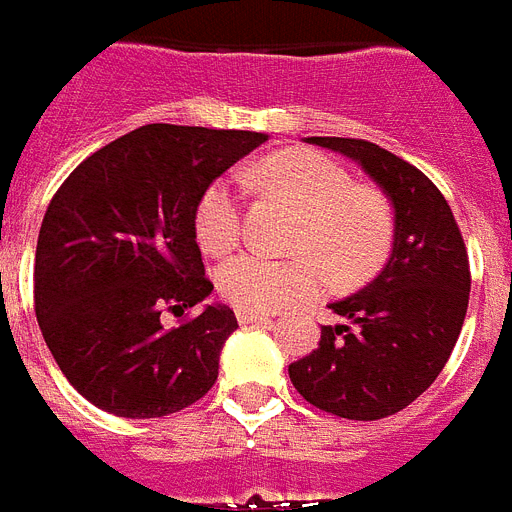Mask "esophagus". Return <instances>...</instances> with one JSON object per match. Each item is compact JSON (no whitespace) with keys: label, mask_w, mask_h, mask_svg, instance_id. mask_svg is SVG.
I'll return each mask as SVG.
<instances>
[{"label":"esophagus","mask_w":512,"mask_h":512,"mask_svg":"<svg viewBox=\"0 0 512 512\" xmlns=\"http://www.w3.org/2000/svg\"><path fill=\"white\" fill-rule=\"evenodd\" d=\"M236 320H239V325H249V322L270 320V315L268 312H255V309H236Z\"/></svg>","instance_id":"1"}]
</instances>
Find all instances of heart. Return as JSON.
Wrapping results in <instances>:
<instances>
[{"label":"heart","instance_id":"obj_1","mask_svg":"<svg viewBox=\"0 0 512 512\" xmlns=\"http://www.w3.org/2000/svg\"><path fill=\"white\" fill-rule=\"evenodd\" d=\"M255 176L302 208L294 249L302 255L270 257L242 252L218 270V289L239 309H281L317 296L338 281L372 276L390 255L395 218L388 197L354 184L341 163L317 150H281L257 166ZM197 242L210 255H226L242 239V192L234 176H221L195 210Z\"/></svg>","mask_w":512,"mask_h":512}]
</instances>
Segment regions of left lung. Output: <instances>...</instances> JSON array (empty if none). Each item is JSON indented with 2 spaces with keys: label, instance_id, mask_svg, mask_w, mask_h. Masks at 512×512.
<instances>
[{
  "label": "left lung",
  "instance_id": "1",
  "mask_svg": "<svg viewBox=\"0 0 512 512\" xmlns=\"http://www.w3.org/2000/svg\"><path fill=\"white\" fill-rule=\"evenodd\" d=\"M351 158L385 192L395 213L385 268L356 294L333 302L312 354L289 364L294 388L341 419L398 414L437 380L461 336L471 273L448 200L409 161L367 140L307 137Z\"/></svg>",
  "mask_w": 512,
  "mask_h": 512
}]
</instances>
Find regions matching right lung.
Returning <instances> with one entry per match:
<instances>
[{
    "label": "right lung",
    "instance_id": "add662e5",
    "mask_svg": "<svg viewBox=\"0 0 512 512\" xmlns=\"http://www.w3.org/2000/svg\"><path fill=\"white\" fill-rule=\"evenodd\" d=\"M268 135L145 124L85 158L51 197L36 247V317L59 369L93 406L156 419L200 401L236 317L208 299L195 210Z\"/></svg>",
    "mask_w": 512,
    "mask_h": 512
}]
</instances>
